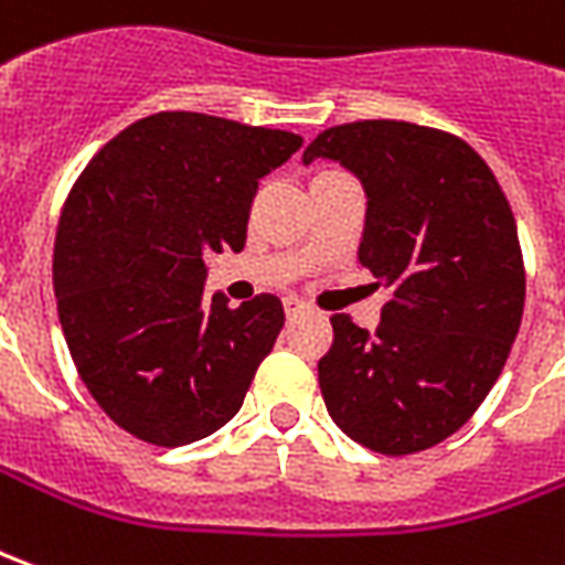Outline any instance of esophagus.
<instances>
[{
	"label": "esophagus",
	"mask_w": 565,
	"mask_h": 565,
	"mask_svg": "<svg viewBox=\"0 0 565 565\" xmlns=\"http://www.w3.org/2000/svg\"><path fill=\"white\" fill-rule=\"evenodd\" d=\"M309 309L299 296H284V311H287V318H294V315H302V311Z\"/></svg>",
	"instance_id": "1"
}]
</instances>
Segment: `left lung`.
<instances>
[{"label": "left lung", "mask_w": 565, "mask_h": 565, "mask_svg": "<svg viewBox=\"0 0 565 565\" xmlns=\"http://www.w3.org/2000/svg\"><path fill=\"white\" fill-rule=\"evenodd\" d=\"M337 159L366 189L358 259L392 296L370 333L333 315L323 404L351 440L409 456L456 434L511 354L526 269L511 204L461 137L366 118L327 128L302 161Z\"/></svg>", "instance_id": "8db88e82"}]
</instances>
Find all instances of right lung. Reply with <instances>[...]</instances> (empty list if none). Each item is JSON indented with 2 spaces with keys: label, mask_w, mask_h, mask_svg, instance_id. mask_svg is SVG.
<instances>
[{
  "label": "right lung",
  "mask_w": 565,
  "mask_h": 565,
  "mask_svg": "<svg viewBox=\"0 0 565 565\" xmlns=\"http://www.w3.org/2000/svg\"><path fill=\"white\" fill-rule=\"evenodd\" d=\"M302 137L156 113L113 137L66 195L54 238L63 337L90 397L152 447L223 428L284 327L278 296L204 306V254L242 250L259 180Z\"/></svg>",
  "instance_id": "add662e5"
}]
</instances>
